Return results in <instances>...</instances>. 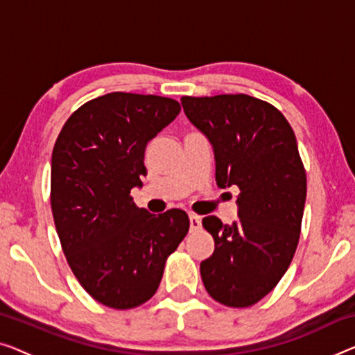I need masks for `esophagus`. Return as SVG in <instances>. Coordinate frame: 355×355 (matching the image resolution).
Segmentation results:
<instances>
[{"mask_svg": "<svg viewBox=\"0 0 355 355\" xmlns=\"http://www.w3.org/2000/svg\"><path fill=\"white\" fill-rule=\"evenodd\" d=\"M200 226H202V223H200L199 216L194 215V214L189 215V230L198 231V230H200Z\"/></svg>", "mask_w": 355, "mask_h": 355, "instance_id": "1", "label": "esophagus"}]
</instances>
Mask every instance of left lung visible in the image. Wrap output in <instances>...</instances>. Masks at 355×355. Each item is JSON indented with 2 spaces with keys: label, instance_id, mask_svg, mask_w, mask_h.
<instances>
[{
  "label": "left lung",
  "instance_id": "obj_1",
  "mask_svg": "<svg viewBox=\"0 0 355 355\" xmlns=\"http://www.w3.org/2000/svg\"><path fill=\"white\" fill-rule=\"evenodd\" d=\"M182 105L214 148L216 184L241 191L239 220H202L215 250L200 276L218 303L247 308L276 287L298 245L306 172L296 137L277 108L245 94L182 97Z\"/></svg>",
  "mask_w": 355,
  "mask_h": 355
}]
</instances>
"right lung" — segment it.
<instances>
[{
	"label": "right lung",
	"mask_w": 355,
	"mask_h": 355,
	"mask_svg": "<svg viewBox=\"0 0 355 355\" xmlns=\"http://www.w3.org/2000/svg\"><path fill=\"white\" fill-rule=\"evenodd\" d=\"M177 100L111 92L84 103L52 151L51 205L79 284L108 308L132 309L156 293L167 257L189 230L187 211L153 215L130 198L146 175L145 150L180 113Z\"/></svg>",
	"instance_id": "obj_1"
}]
</instances>
